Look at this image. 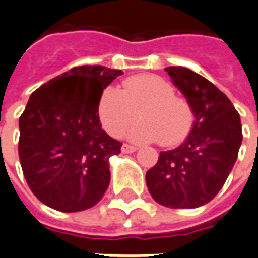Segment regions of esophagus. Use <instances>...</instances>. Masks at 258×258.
I'll return each instance as SVG.
<instances>
[{
    "instance_id": "1",
    "label": "esophagus",
    "mask_w": 258,
    "mask_h": 258,
    "mask_svg": "<svg viewBox=\"0 0 258 258\" xmlns=\"http://www.w3.org/2000/svg\"><path fill=\"white\" fill-rule=\"evenodd\" d=\"M138 150V147L135 146H131V145H126V143H123L122 145V152L123 153H133Z\"/></svg>"
}]
</instances>
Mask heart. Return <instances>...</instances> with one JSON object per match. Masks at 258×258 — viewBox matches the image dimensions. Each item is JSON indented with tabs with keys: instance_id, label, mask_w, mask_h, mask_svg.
Wrapping results in <instances>:
<instances>
[{
	"instance_id": "obj_1",
	"label": "heart",
	"mask_w": 258,
	"mask_h": 258,
	"mask_svg": "<svg viewBox=\"0 0 258 258\" xmlns=\"http://www.w3.org/2000/svg\"><path fill=\"white\" fill-rule=\"evenodd\" d=\"M127 132L136 143L157 142L163 146H175L186 139L195 122L192 106L175 95V87L156 74H139L126 78L122 91L105 88L99 97L98 118L101 125L113 138L122 136L127 126L138 118Z\"/></svg>"
}]
</instances>
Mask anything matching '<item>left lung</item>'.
Returning <instances> with one entry per match:
<instances>
[{
  "label": "left lung",
  "mask_w": 258,
  "mask_h": 258,
  "mask_svg": "<svg viewBox=\"0 0 258 258\" xmlns=\"http://www.w3.org/2000/svg\"><path fill=\"white\" fill-rule=\"evenodd\" d=\"M195 122L185 142L161 152L146 173L153 200L168 208H198L214 200L233 168L241 139L239 112L223 92L186 67H167Z\"/></svg>",
  "instance_id": "1"
}]
</instances>
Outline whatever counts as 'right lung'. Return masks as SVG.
I'll return each instance as SVG.
<instances>
[{
    "label": "right lung",
    "instance_id": "right-lung-1",
    "mask_svg": "<svg viewBox=\"0 0 258 258\" xmlns=\"http://www.w3.org/2000/svg\"><path fill=\"white\" fill-rule=\"evenodd\" d=\"M122 70L74 67L31 95L19 118V161L37 200L60 212L98 204L108 189L109 157L122 143L102 129L99 97Z\"/></svg>",
    "mask_w": 258,
    "mask_h": 258
}]
</instances>
